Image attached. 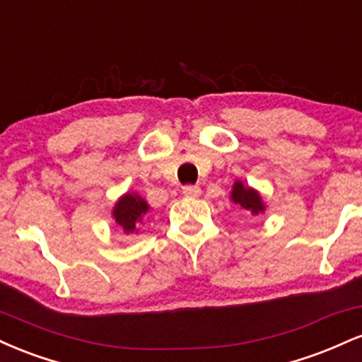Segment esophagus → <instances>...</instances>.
Here are the masks:
<instances>
[{"instance_id": "esophagus-1", "label": "esophagus", "mask_w": 362, "mask_h": 362, "mask_svg": "<svg viewBox=\"0 0 362 362\" xmlns=\"http://www.w3.org/2000/svg\"><path fill=\"white\" fill-rule=\"evenodd\" d=\"M182 192H184V195H187V197H199L201 195V187L197 185H185L184 189H182Z\"/></svg>"}]
</instances>
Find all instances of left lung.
Returning a JSON list of instances; mask_svg holds the SVG:
<instances>
[{
	"label": "left lung",
	"instance_id": "left-lung-1",
	"mask_svg": "<svg viewBox=\"0 0 362 362\" xmlns=\"http://www.w3.org/2000/svg\"><path fill=\"white\" fill-rule=\"evenodd\" d=\"M231 199H233L235 204H238L242 209L248 211L252 214L264 213V202H262L260 195L255 190L245 187L242 182H236L233 187V192H231Z\"/></svg>",
	"mask_w": 362,
	"mask_h": 362
}]
</instances>
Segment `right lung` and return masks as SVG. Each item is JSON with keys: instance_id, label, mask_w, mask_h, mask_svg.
I'll list each match as a JSON object with an SVG mask.
<instances>
[{"instance_id": "1", "label": "right lung", "mask_w": 362, "mask_h": 362, "mask_svg": "<svg viewBox=\"0 0 362 362\" xmlns=\"http://www.w3.org/2000/svg\"><path fill=\"white\" fill-rule=\"evenodd\" d=\"M148 204L144 199L136 194H126L114 207V218L126 233H132L141 223L143 216L146 214Z\"/></svg>"}]
</instances>
